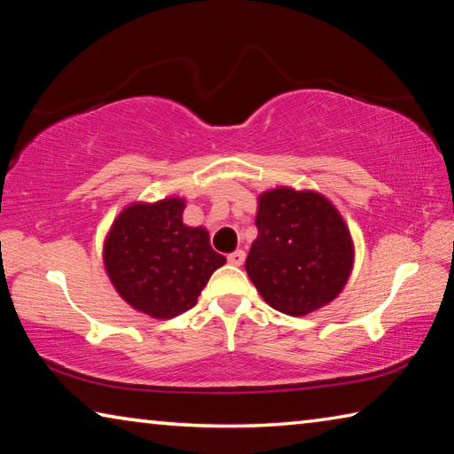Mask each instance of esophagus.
Wrapping results in <instances>:
<instances>
[{
	"label": "esophagus",
	"mask_w": 454,
	"mask_h": 454,
	"mask_svg": "<svg viewBox=\"0 0 454 454\" xmlns=\"http://www.w3.org/2000/svg\"><path fill=\"white\" fill-rule=\"evenodd\" d=\"M244 258H246L244 250H236V252H232V254H228V262L232 266H240L244 262Z\"/></svg>",
	"instance_id": "esophagus-1"
}]
</instances>
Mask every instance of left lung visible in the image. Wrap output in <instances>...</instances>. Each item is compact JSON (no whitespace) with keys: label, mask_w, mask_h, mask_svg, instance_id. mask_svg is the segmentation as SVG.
Listing matches in <instances>:
<instances>
[{"label":"left lung","mask_w":454,"mask_h":454,"mask_svg":"<svg viewBox=\"0 0 454 454\" xmlns=\"http://www.w3.org/2000/svg\"><path fill=\"white\" fill-rule=\"evenodd\" d=\"M256 228L246 272L274 310L304 317L334 301L355 254L347 224L325 196L266 192L258 200Z\"/></svg>","instance_id":"1"}]
</instances>
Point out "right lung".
Returning a JSON list of instances; mask_svg holds the SVG:
<instances>
[{
  "label": "right lung",
  "instance_id": "obj_1",
  "mask_svg": "<svg viewBox=\"0 0 454 454\" xmlns=\"http://www.w3.org/2000/svg\"><path fill=\"white\" fill-rule=\"evenodd\" d=\"M182 212L178 198L129 206L104 246L106 270L120 296L153 318L190 310L212 272L226 262L204 228L182 224Z\"/></svg>",
  "mask_w": 454,
  "mask_h": 454
}]
</instances>
